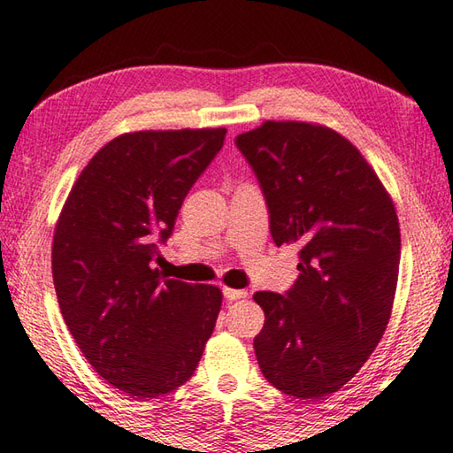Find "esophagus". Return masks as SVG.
<instances>
[{"label": "esophagus", "mask_w": 453, "mask_h": 453, "mask_svg": "<svg viewBox=\"0 0 453 453\" xmlns=\"http://www.w3.org/2000/svg\"><path fill=\"white\" fill-rule=\"evenodd\" d=\"M224 296H226V300H240V298H246L248 292L246 290L227 288V286H224Z\"/></svg>", "instance_id": "obj_1"}]
</instances>
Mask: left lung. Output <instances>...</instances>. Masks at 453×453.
<instances>
[{"mask_svg": "<svg viewBox=\"0 0 453 453\" xmlns=\"http://www.w3.org/2000/svg\"><path fill=\"white\" fill-rule=\"evenodd\" d=\"M235 145L260 181L276 246L300 248L292 288L254 294L265 317L257 365L286 395L328 397L357 375L391 317L401 257L393 199L328 127L265 120Z\"/></svg>", "mask_w": 453, "mask_h": 453, "instance_id": "8db88e82", "label": "left lung"}]
</instances>
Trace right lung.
I'll list each match as a JSON object with an SVG mask.
<instances>
[{
	"label": "right lung",
	"instance_id": "obj_1",
	"mask_svg": "<svg viewBox=\"0 0 453 453\" xmlns=\"http://www.w3.org/2000/svg\"><path fill=\"white\" fill-rule=\"evenodd\" d=\"M226 128L125 133L92 157L62 207L52 276L64 322L112 387L149 401L189 381L221 290L163 276L157 242L173 232Z\"/></svg>",
	"mask_w": 453,
	"mask_h": 453
}]
</instances>
